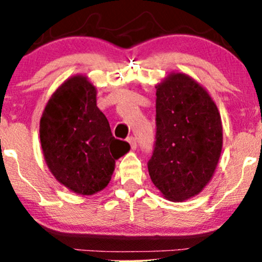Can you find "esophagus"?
Listing matches in <instances>:
<instances>
[{
    "instance_id": "obj_1",
    "label": "esophagus",
    "mask_w": 262,
    "mask_h": 262,
    "mask_svg": "<svg viewBox=\"0 0 262 262\" xmlns=\"http://www.w3.org/2000/svg\"><path fill=\"white\" fill-rule=\"evenodd\" d=\"M128 143L130 144L132 149H133V150L137 149V140H135L134 137H129V138H128Z\"/></svg>"
}]
</instances>
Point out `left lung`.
I'll list each match as a JSON object with an SVG mask.
<instances>
[{
  "label": "left lung",
  "instance_id": "obj_1",
  "mask_svg": "<svg viewBox=\"0 0 262 262\" xmlns=\"http://www.w3.org/2000/svg\"><path fill=\"white\" fill-rule=\"evenodd\" d=\"M155 139L148 170L162 196L182 202L200 193L221 158L223 127L214 101L188 75L156 85Z\"/></svg>",
  "mask_w": 262,
  "mask_h": 262
}]
</instances>
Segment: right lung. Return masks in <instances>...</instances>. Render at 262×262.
Wrapping results in <instances>:
<instances>
[{
	"mask_svg": "<svg viewBox=\"0 0 262 262\" xmlns=\"http://www.w3.org/2000/svg\"><path fill=\"white\" fill-rule=\"evenodd\" d=\"M43 155L58 181L91 196L110 183L116 160L130 149L112 135L96 103V87L82 75L70 77L53 93L40 118Z\"/></svg>",
	"mask_w": 262,
	"mask_h": 262,
	"instance_id": "obj_1",
	"label": "right lung"
}]
</instances>
